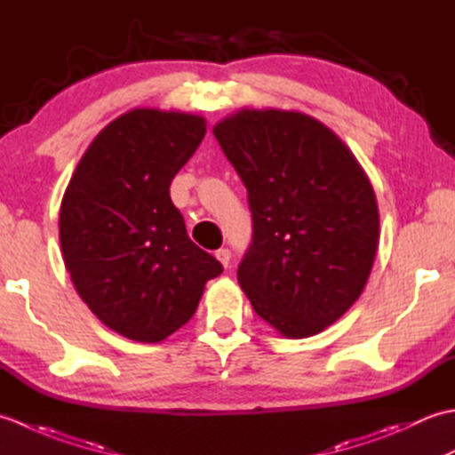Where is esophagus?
<instances>
[{
    "instance_id": "34e87169",
    "label": "esophagus",
    "mask_w": 455,
    "mask_h": 455,
    "mask_svg": "<svg viewBox=\"0 0 455 455\" xmlns=\"http://www.w3.org/2000/svg\"><path fill=\"white\" fill-rule=\"evenodd\" d=\"M215 256H217L219 262L225 266V267L230 264V250L228 248H219L217 252H215Z\"/></svg>"
}]
</instances>
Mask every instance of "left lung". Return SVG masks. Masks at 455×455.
<instances>
[{
	"instance_id": "1",
	"label": "left lung",
	"mask_w": 455,
	"mask_h": 455,
	"mask_svg": "<svg viewBox=\"0 0 455 455\" xmlns=\"http://www.w3.org/2000/svg\"><path fill=\"white\" fill-rule=\"evenodd\" d=\"M212 132L252 211L240 287L283 336L323 332L362 295L379 244L363 168L334 131L299 111L240 109Z\"/></svg>"
}]
</instances>
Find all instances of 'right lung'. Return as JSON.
Instances as JSON below:
<instances>
[{
  "mask_svg": "<svg viewBox=\"0 0 455 455\" xmlns=\"http://www.w3.org/2000/svg\"><path fill=\"white\" fill-rule=\"evenodd\" d=\"M205 132L201 115L131 109L92 140L64 191V266L90 311L129 340L156 344L176 332L222 272L191 243L170 199Z\"/></svg>",
  "mask_w": 455,
  "mask_h": 455,
  "instance_id": "add662e5",
  "label": "right lung"
}]
</instances>
